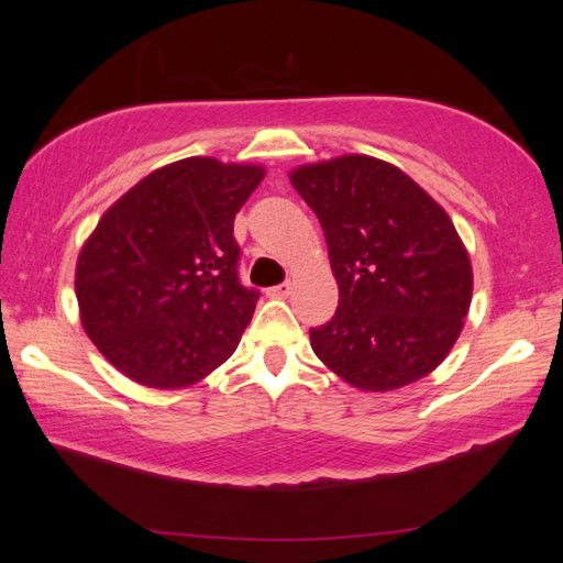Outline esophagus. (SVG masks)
Returning a JSON list of instances; mask_svg holds the SVG:
<instances>
[{
	"instance_id": "esophagus-1",
	"label": "esophagus",
	"mask_w": 563,
	"mask_h": 563,
	"mask_svg": "<svg viewBox=\"0 0 563 563\" xmlns=\"http://www.w3.org/2000/svg\"><path fill=\"white\" fill-rule=\"evenodd\" d=\"M292 292V283H280V285H273V288H268V295L275 297V300H285Z\"/></svg>"
}]
</instances>
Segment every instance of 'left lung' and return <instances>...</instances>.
I'll use <instances>...</instances> for the list:
<instances>
[{
    "instance_id": "obj_1",
    "label": "left lung",
    "mask_w": 563,
    "mask_h": 563,
    "mask_svg": "<svg viewBox=\"0 0 563 563\" xmlns=\"http://www.w3.org/2000/svg\"><path fill=\"white\" fill-rule=\"evenodd\" d=\"M327 236L339 309L309 331L331 373L391 391L445 361L470 314L474 273L445 208L399 166L343 154L290 172Z\"/></svg>"
}]
</instances>
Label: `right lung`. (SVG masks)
<instances>
[{
	"instance_id": "right-lung-1",
	"label": "right lung",
	"mask_w": 563,
	"mask_h": 563,
	"mask_svg": "<svg viewBox=\"0 0 563 563\" xmlns=\"http://www.w3.org/2000/svg\"><path fill=\"white\" fill-rule=\"evenodd\" d=\"M261 164L188 157L154 169L101 214L75 292L91 343L152 389H184L230 357L258 302L239 283L234 218Z\"/></svg>"
}]
</instances>
